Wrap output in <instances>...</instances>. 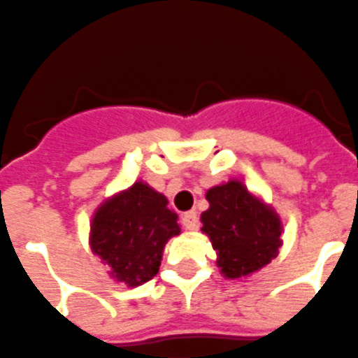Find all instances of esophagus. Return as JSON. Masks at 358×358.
<instances>
[{
	"instance_id": "34e87169",
	"label": "esophagus",
	"mask_w": 358,
	"mask_h": 358,
	"mask_svg": "<svg viewBox=\"0 0 358 358\" xmlns=\"http://www.w3.org/2000/svg\"><path fill=\"white\" fill-rule=\"evenodd\" d=\"M182 226L188 228V230H197V226H199V217L195 212H186L182 213Z\"/></svg>"
}]
</instances>
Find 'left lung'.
<instances>
[{"label": "left lung", "mask_w": 358, "mask_h": 358, "mask_svg": "<svg viewBox=\"0 0 358 358\" xmlns=\"http://www.w3.org/2000/svg\"><path fill=\"white\" fill-rule=\"evenodd\" d=\"M210 208L201 213L203 234L217 252L224 279H243L270 264L279 253L282 221L273 206L237 179L206 192Z\"/></svg>", "instance_id": "obj_1"}]
</instances>
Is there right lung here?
<instances>
[{
  "label": "right lung",
  "mask_w": 358,
  "mask_h": 358,
  "mask_svg": "<svg viewBox=\"0 0 358 358\" xmlns=\"http://www.w3.org/2000/svg\"><path fill=\"white\" fill-rule=\"evenodd\" d=\"M177 219L163 194L136 181L97 206L90 222V248L115 282L137 288L157 275L164 246L181 234Z\"/></svg>",
  "instance_id": "right-lung-1"
}]
</instances>
